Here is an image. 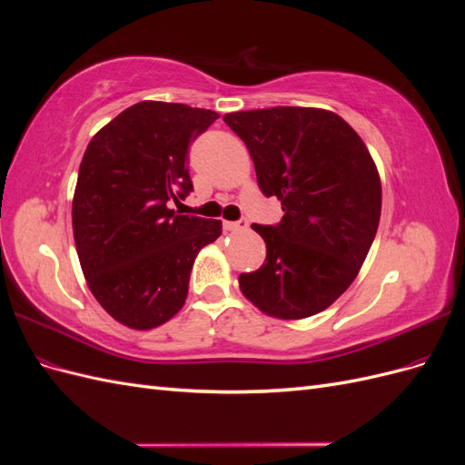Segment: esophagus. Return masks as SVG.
Masks as SVG:
<instances>
[{
  "instance_id": "34e87169",
  "label": "esophagus",
  "mask_w": 465,
  "mask_h": 465,
  "mask_svg": "<svg viewBox=\"0 0 465 465\" xmlns=\"http://www.w3.org/2000/svg\"><path fill=\"white\" fill-rule=\"evenodd\" d=\"M223 227H224V231H232V232H236V231H246V229H248V221H246V219H241V221H224Z\"/></svg>"
}]
</instances>
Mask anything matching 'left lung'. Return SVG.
Wrapping results in <instances>:
<instances>
[{"label": "left lung", "instance_id": "8db88e82", "mask_svg": "<svg viewBox=\"0 0 465 465\" xmlns=\"http://www.w3.org/2000/svg\"><path fill=\"white\" fill-rule=\"evenodd\" d=\"M224 124L246 143L258 186L281 202L277 224H252L265 262L241 273L244 297L267 316L301 320L353 283L376 236L382 186L359 134L335 112L275 106L231 112Z\"/></svg>", "mask_w": 465, "mask_h": 465}]
</instances>
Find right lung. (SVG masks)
<instances>
[{
	"label": "right lung",
	"mask_w": 465,
	"mask_h": 465,
	"mask_svg": "<svg viewBox=\"0 0 465 465\" xmlns=\"http://www.w3.org/2000/svg\"><path fill=\"white\" fill-rule=\"evenodd\" d=\"M219 118L178 103H137L96 132L79 166L72 221L83 275L120 323L151 330L188 297L198 252L215 242V219L178 215L193 190L188 149Z\"/></svg>",
	"instance_id": "right-lung-1"
}]
</instances>
